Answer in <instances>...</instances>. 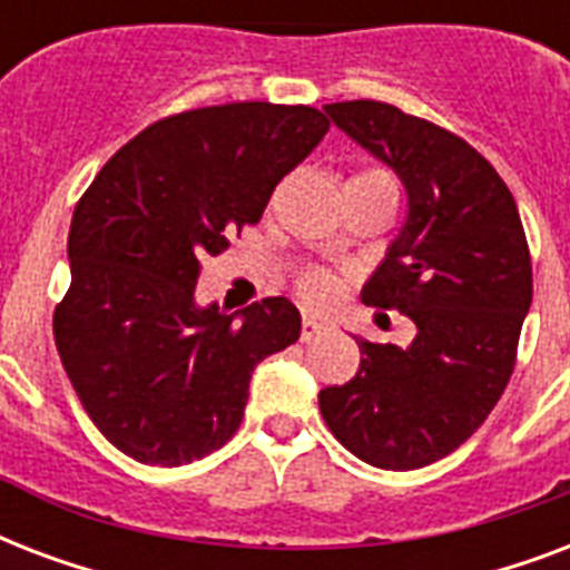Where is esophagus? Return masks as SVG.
Listing matches in <instances>:
<instances>
[{
  "instance_id": "34e87169",
  "label": "esophagus",
  "mask_w": 570,
  "mask_h": 570,
  "mask_svg": "<svg viewBox=\"0 0 570 570\" xmlns=\"http://www.w3.org/2000/svg\"><path fill=\"white\" fill-rule=\"evenodd\" d=\"M325 331H328V322L316 320V316H311V313L304 316V322H302V340L320 337V334H325Z\"/></svg>"
}]
</instances>
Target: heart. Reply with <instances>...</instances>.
Wrapping results in <instances>:
<instances>
[{"mask_svg":"<svg viewBox=\"0 0 570 570\" xmlns=\"http://www.w3.org/2000/svg\"><path fill=\"white\" fill-rule=\"evenodd\" d=\"M366 177H381V174H366ZM298 289H302L304 302H311L313 307H328V304H334V298L340 295V281L331 275V272L316 268V272H307V275L302 277Z\"/></svg>","mask_w":570,"mask_h":570,"instance_id":"1","label":"heart"}]
</instances>
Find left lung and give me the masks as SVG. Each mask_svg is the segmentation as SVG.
I'll return each mask as SVG.
<instances>
[{"instance_id":"8db88e82","label":"left lung","mask_w":570,"mask_h":570,"mask_svg":"<svg viewBox=\"0 0 570 570\" xmlns=\"http://www.w3.org/2000/svg\"><path fill=\"white\" fill-rule=\"evenodd\" d=\"M325 115L405 189V222L361 298L405 313L416 334L407 346L355 337V379L320 390V411L366 464L425 468L485 423L514 370L532 304L521 215L485 156L446 129L375 100Z\"/></svg>"}]
</instances>
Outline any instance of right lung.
Masks as SVG:
<instances>
[{"mask_svg":"<svg viewBox=\"0 0 570 570\" xmlns=\"http://www.w3.org/2000/svg\"><path fill=\"white\" fill-rule=\"evenodd\" d=\"M325 132L328 118L311 106L183 111L120 147L76 204L56 346L82 407L124 455L180 468L222 450L254 366L298 340L289 298L218 311L197 302V272L263 218Z\"/></svg>","mask_w":570,"mask_h":570,"instance_id":"right-lung-1","label":"right lung"}]
</instances>
